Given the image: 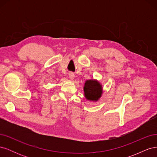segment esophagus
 Returning <instances> with one entry per match:
<instances>
[{"instance_id":"34e87169","label":"esophagus","mask_w":157,"mask_h":157,"mask_svg":"<svg viewBox=\"0 0 157 157\" xmlns=\"http://www.w3.org/2000/svg\"><path fill=\"white\" fill-rule=\"evenodd\" d=\"M69 77L70 79L73 80L75 78V74L72 72H70V73H69Z\"/></svg>"}]
</instances>
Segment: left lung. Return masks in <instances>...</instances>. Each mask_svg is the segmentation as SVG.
Here are the masks:
<instances>
[{
	"label": "left lung",
	"mask_w": 157,
	"mask_h": 157,
	"mask_svg": "<svg viewBox=\"0 0 157 157\" xmlns=\"http://www.w3.org/2000/svg\"><path fill=\"white\" fill-rule=\"evenodd\" d=\"M84 92V96L88 100L96 101L101 96L102 86L96 80H88L85 82Z\"/></svg>",
	"instance_id": "8db88e82"
}]
</instances>
